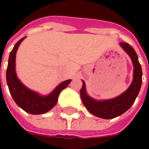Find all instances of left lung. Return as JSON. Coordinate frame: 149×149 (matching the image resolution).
I'll list each match as a JSON object with an SVG mask.
<instances>
[{
	"mask_svg": "<svg viewBox=\"0 0 149 149\" xmlns=\"http://www.w3.org/2000/svg\"><path fill=\"white\" fill-rule=\"evenodd\" d=\"M120 45L128 53L134 66L133 80L131 85L124 93L119 97L107 100H96L88 96L85 91V84L81 88V97L82 102L88 112L97 117L103 119H112L120 116L129 109L135 102L141 89L142 84V69L138 61V56L134 49L128 43L120 42Z\"/></svg>",
	"mask_w": 149,
	"mask_h": 149,
	"instance_id": "1",
	"label": "left lung"
}]
</instances>
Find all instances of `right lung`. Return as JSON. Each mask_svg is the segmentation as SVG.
Listing matches in <instances>:
<instances>
[{"mask_svg":"<svg viewBox=\"0 0 149 149\" xmlns=\"http://www.w3.org/2000/svg\"><path fill=\"white\" fill-rule=\"evenodd\" d=\"M24 38L25 37L21 38L10 52L6 71L7 84L13 99L20 108L30 114H43L49 112L55 106L61 92L68 86L71 80H67L61 83L51 93L45 97L40 96L37 93L25 87L17 78L15 71L16 53L20 44Z\"/></svg>","mask_w":149,"mask_h":149,"instance_id":"1","label":"right lung"}]
</instances>
